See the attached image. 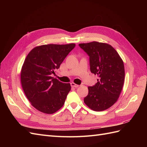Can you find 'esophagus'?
Wrapping results in <instances>:
<instances>
[{"mask_svg":"<svg viewBox=\"0 0 147 147\" xmlns=\"http://www.w3.org/2000/svg\"><path fill=\"white\" fill-rule=\"evenodd\" d=\"M70 85H71V86H72V87H74V88H78L79 86L78 84H75V83H73V82L70 83Z\"/></svg>","mask_w":147,"mask_h":147,"instance_id":"34e87169","label":"esophagus"}]
</instances>
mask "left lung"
Segmentation results:
<instances>
[{
  "mask_svg": "<svg viewBox=\"0 0 147 147\" xmlns=\"http://www.w3.org/2000/svg\"><path fill=\"white\" fill-rule=\"evenodd\" d=\"M90 56V70L99 77L88 87L84 102L89 108L100 112L112 107L119 98L124 81V67L121 57L108 43L92 42L78 45Z\"/></svg>",
  "mask_w": 147,
  "mask_h": 147,
  "instance_id": "8db88e82",
  "label": "left lung"
}]
</instances>
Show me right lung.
<instances>
[{
  "mask_svg": "<svg viewBox=\"0 0 147 147\" xmlns=\"http://www.w3.org/2000/svg\"><path fill=\"white\" fill-rule=\"evenodd\" d=\"M75 47V43L40 45L26 56L21 70V86L30 104L40 112L53 114L64 105L70 84L59 82L51 74Z\"/></svg>",
  "mask_w": 147,
  "mask_h": 147,
  "instance_id": "add662e5",
  "label": "right lung"
}]
</instances>
